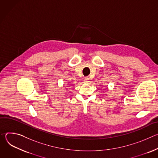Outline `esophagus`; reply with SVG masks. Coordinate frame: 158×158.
I'll return each instance as SVG.
<instances>
[{
    "mask_svg": "<svg viewBox=\"0 0 158 158\" xmlns=\"http://www.w3.org/2000/svg\"><path fill=\"white\" fill-rule=\"evenodd\" d=\"M84 82H89V79L88 77H84Z\"/></svg>",
    "mask_w": 158,
    "mask_h": 158,
    "instance_id": "esophagus-1",
    "label": "esophagus"
}]
</instances>
